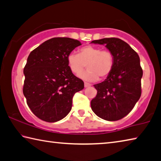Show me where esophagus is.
<instances>
[{
  "mask_svg": "<svg viewBox=\"0 0 161 161\" xmlns=\"http://www.w3.org/2000/svg\"><path fill=\"white\" fill-rule=\"evenodd\" d=\"M91 86V84L88 82H84V87H89Z\"/></svg>",
  "mask_w": 161,
  "mask_h": 161,
  "instance_id": "34e87169",
  "label": "esophagus"
}]
</instances>
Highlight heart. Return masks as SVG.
<instances>
[{
	"label": "heart",
	"instance_id": "b5f03b06",
	"mask_svg": "<svg viewBox=\"0 0 161 161\" xmlns=\"http://www.w3.org/2000/svg\"><path fill=\"white\" fill-rule=\"evenodd\" d=\"M69 69L78 75L84 71L86 67L89 69L81 75L85 80L96 81L100 77L104 80L108 77L114 68V55L109 50H101L93 46H85L80 48L79 54L70 53L67 57Z\"/></svg>",
	"mask_w": 161,
	"mask_h": 161
}]
</instances>
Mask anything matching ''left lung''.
Here are the masks:
<instances>
[{
  "mask_svg": "<svg viewBox=\"0 0 161 161\" xmlns=\"http://www.w3.org/2000/svg\"><path fill=\"white\" fill-rule=\"evenodd\" d=\"M92 43L105 44L113 53L114 68L105 81L93 85L97 94L91 101V107L99 118L119 120L130 113L142 94L143 70L139 56L118 38H105Z\"/></svg>",
  "mask_w": 161,
  "mask_h": 161,
  "instance_id": "8db88e82",
  "label": "left lung"
}]
</instances>
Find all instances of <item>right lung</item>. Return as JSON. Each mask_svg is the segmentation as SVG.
I'll return each mask as SVG.
<instances>
[{"mask_svg":"<svg viewBox=\"0 0 161 161\" xmlns=\"http://www.w3.org/2000/svg\"><path fill=\"white\" fill-rule=\"evenodd\" d=\"M80 45V41L70 38H52L29 55L23 93L31 112L43 121L65 118L75 93L84 89V81L73 75L67 62L68 54Z\"/></svg>","mask_w":161,"mask_h":161,"instance_id":"add662e5","label":"right lung"}]
</instances>
